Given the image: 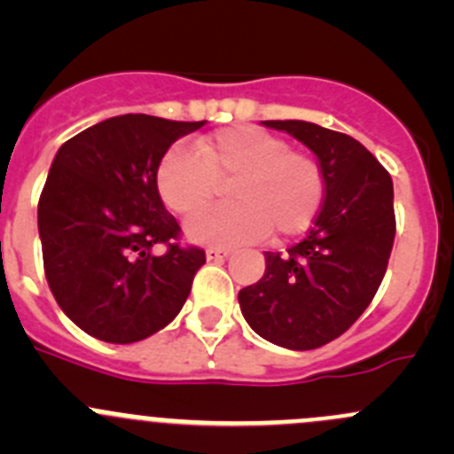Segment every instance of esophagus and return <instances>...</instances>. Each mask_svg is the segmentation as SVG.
I'll return each instance as SVG.
<instances>
[{"mask_svg":"<svg viewBox=\"0 0 454 454\" xmlns=\"http://www.w3.org/2000/svg\"><path fill=\"white\" fill-rule=\"evenodd\" d=\"M228 254H231V250H219V248L206 250V259L208 261H223L228 259Z\"/></svg>","mask_w":454,"mask_h":454,"instance_id":"1","label":"esophagus"}]
</instances>
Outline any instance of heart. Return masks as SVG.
I'll use <instances>...</instances> for the list:
<instances>
[{"mask_svg": "<svg viewBox=\"0 0 454 454\" xmlns=\"http://www.w3.org/2000/svg\"><path fill=\"white\" fill-rule=\"evenodd\" d=\"M235 201L186 223V237L201 246L232 248L254 244L270 232L292 239L308 231L325 200L318 160L290 149L286 140L250 125L228 127L184 149L164 153L155 168V189L171 213H200L228 186Z\"/></svg>", "mask_w": 454, "mask_h": 454, "instance_id": "1", "label": "heart"}]
</instances>
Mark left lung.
<instances>
[{
  "label": "left lung",
  "mask_w": 454,
  "mask_h": 454,
  "mask_svg": "<svg viewBox=\"0 0 454 454\" xmlns=\"http://www.w3.org/2000/svg\"><path fill=\"white\" fill-rule=\"evenodd\" d=\"M318 158L325 200L314 228L287 253H265V272L239 290V308L265 340L294 351L323 347L369 308L395 239L393 182L358 140L305 121H263Z\"/></svg>",
  "instance_id": "8db88e82"
}]
</instances>
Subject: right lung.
I'll use <instances>...</instances> for the list:
<instances>
[{
    "instance_id": "obj_1",
    "label": "right lung",
    "mask_w": 454,
    "mask_h": 454,
    "mask_svg": "<svg viewBox=\"0 0 454 454\" xmlns=\"http://www.w3.org/2000/svg\"><path fill=\"white\" fill-rule=\"evenodd\" d=\"M204 122L125 114L54 155L39 198L45 278L59 308L90 336L129 345L180 314L206 254L176 241L180 226L160 200L155 168Z\"/></svg>"
}]
</instances>
